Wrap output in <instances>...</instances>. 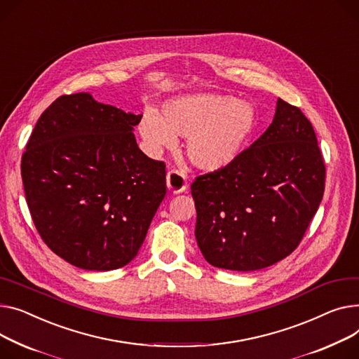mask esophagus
<instances>
[{"label":"esophagus","mask_w":359,"mask_h":359,"mask_svg":"<svg viewBox=\"0 0 359 359\" xmlns=\"http://www.w3.org/2000/svg\"><path fill=\"white\" fill-rule=\"evenodd\" d=\"M167 187H169L170 192L180 194L187 187V176L182 170H170L167 173Z\"/></svg>","instance_id":"esophagus-1"}]
</instances>
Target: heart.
Returning <instances> with one entry per match:
<instances>
[{"instance_id": "b5f03b06", "label": "heart", "mask_w": 359, "mask_h": 359, "mask_svg": "<svg viewBox=\"0 0 359 359\" xmlns=\"http://www.w3.org/2000/svg\"><path fill=\"white\" fill-rule=\"evenodd\" d=\"M257 128L251 104L228 95L195 93L163 104L161 115L149 111L140 134L153 153L172 149L176 137H187V156L206 172L231 165L248 147Z\"/></svg>"}]
</instances>
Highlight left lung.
<instances>
[{"instance_id":"1","label":"left lung","mask_w":359,"mask_h":359,"mask_svg":"<svg viewBox=\"0 0 359 359\" xmlns=\"http://www.w3.org/2000/svg\"><path fill=\"white\" fill-rule=\"evenodd\" d=\"M325 177L312 124L300 108L278 100L271 126L240 158L192 183L205 259L254 271L290 255L318 212Z\"/></svg>"}]
</instances>
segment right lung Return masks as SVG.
<instances>
[{
	"mask_svg": "<svg viewBox=\"0 0 359 359\" xmlns=\"http://www.w3.org/2000/svg\"><path fill=\"white\" fill-rule=\"evenodd\" d=\"M141 116L85 92L62 95L27 141L21 177L32 219L72 266L121 269L144 243L165 196V164L138 149Z\"/></svg>",
	"mask_w": 359,
	"mask_h": 359,
	"instance_id": "add662e5",
	"label": "right lung"
}]
</instances>
